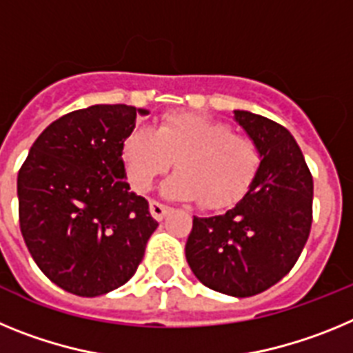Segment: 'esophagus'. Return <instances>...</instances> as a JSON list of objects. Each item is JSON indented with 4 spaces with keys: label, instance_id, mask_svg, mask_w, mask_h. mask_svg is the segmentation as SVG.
<instances>
[{
    "label": "esophagus",
    "instance_id": "esophagus-1",
    "mask_svg": "<svg viewBox=\"0 0 353 353\" xmlns=\"http://www.w3.org/2000/svg\"><path fill=\"white\" fill-rule=\"evenodd\" d=\"M170 210L171 208L168 207V205L161 203V201H155V199H152V201H150V214L154 215V219L162 221L164 217H166L168 212Z\"/></svg>",
    "mask_w": 353,
    "mask_h": 353
}]
</instances>
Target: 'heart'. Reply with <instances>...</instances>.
I'll return each mask as SVG.
<instances>
[{
  "label": "heart",
  "mask_w": 353,
  "mask_h": 353,
  "mask_svg": "<svg viewBox=\"0 0 353 353\" xmlns=\"http://www.w3.org/2000/svg\"><path fill=\"white\" fill-rule=\"evenodd\" d=\"M127 179L138 192L174 166L164 192L171 198L198 199L205 208L236 203L261 168L256 141L235 134L224 121L194 113H168L154 129L136 127L121 145Z\"/></svg>",
  "instance_id": "b5f03b06"
}]
</instances>
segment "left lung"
I'll use <instances>...</instances> for the list:
<instances>
[{
    "label": "left lung",
    "instance_id": "1",
    "mask_svg": "<svg viewBox=\"0 0 353 353\" xmlns=\"http://www.w3.org/2000/svg\"><path fill=\"white\" fill-rule=\"evenodd\" d=\"M235 120L260 146L261 168L232 210L192 219L185 258L210 290L251 297L297 263L313 223V176L288 129L249 111Z\"/></svg>",
    "mask_w": 353,
    "mask_h": 353
}]
</instances>
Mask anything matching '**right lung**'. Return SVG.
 Wrapping results in <instances>:
<instances>
[{
	"label": "right lung",
	"instance_id": "obj_1",
	"mask_svg": "<svg viewBox=\"0 0 353 353\" xmlns=\"http://www.w3.org/2000/svg\"><path fill=\"white\" fill-rule=\"evenodd\" d=\"M146 109L97 104L52 121L17 174L19 224L39 269L79 297L125 285L159 226L130 192L121 145Z\"/></svg>",
	"mask_w": 353,
	"mask_h": 353
}]
</instances>
